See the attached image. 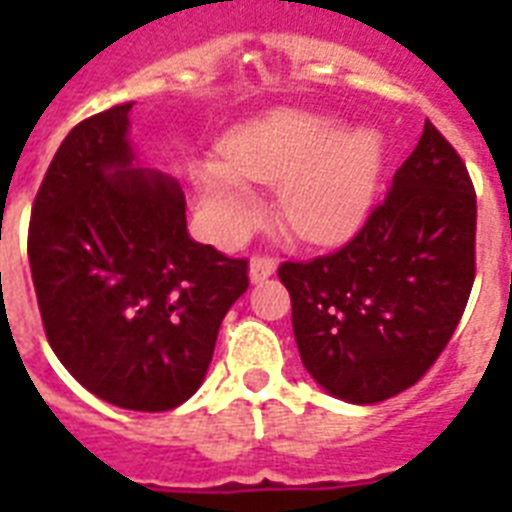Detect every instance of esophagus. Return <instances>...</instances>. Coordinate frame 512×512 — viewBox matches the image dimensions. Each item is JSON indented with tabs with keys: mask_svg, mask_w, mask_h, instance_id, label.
<instances>
[{
	"mask_svg": "<svg viewBox=\"0 0 512 512\" xmlns=\"http://www.w3.org/2000/svg\"><path fill=\"white\" fill-rule=\"evenodd\" d=\"M276 271V260L271 255H255L249 263V279L252 281H265Z\"/></svg>",
	"mask_w": 512,
	"mask_h": 512,
	"instance_id": "esophagus-1",
	"label": "esophagus"
}]
</instances>
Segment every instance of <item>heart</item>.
I'll return each mask as SVG.
<instances>
[{
    "mask_svg": "<svg viewBox=\"0 0 512 512\" xmlns=\"http://www.w3.org/2000/svg\"><path fill=\"white\" fill-rule=\"evenodd\" d=\"M382 170V138L345 130L335 116L273 111L220 143V164L196 170L201 207L220 233L247 223L252 185H281L279 209L289 231L327 244L353 233L372 207Z\"/></svg>",
    "mask_w": 512,
    "mask_h": 512,
    "instance_id": "heart-1",
    "label": "heart"
}]
</instances>
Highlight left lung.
Wrapping results in <instances>:
<instances>
[{"label":"left lung","mask_w":512,"mask_h":512,"mask_svg":"<svg viewBox=\"0 0 512 512\" xmlns=\"http://www.w3.org/2000/svg\"><path fill=\"white\" fill-rule=\"evenodd\" d=\"M279 279L321 388L350 404L412 388L452 340L476 279V188L452 143L425 122L356 236L281 263Z\"/></svg>","instance_id":"1"}]
</instances>
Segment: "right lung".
Listing matches in <instances>:
<instances>
[{"label":"right lung","instance_id":"1","mask_svg":"<svg viewBox=\"0 0 512 512\" xmlns=\"http://www.w3.org/2000/svg\"><path fill=\"white\" fill-rule=\"evenodd\" d=\"M132 103L68 132L28 223V263L50 348L79 385L132 412L199 390L247 257L196 244L175 180L132 167Z\"/></svg>","mask_w":512,"mask_h":512}]
</instances>
